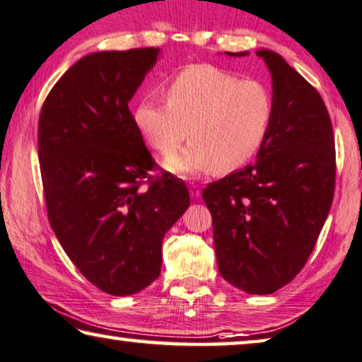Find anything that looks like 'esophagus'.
I'll return each instance as SVG.
<instances>
[{"instance_id":"34e87169","label":"esophagus","mask_w":362,"mask_h":362,"mask_svg":"<svg viewBox=\"0 0 362 362\" xmlns=\"http://www.w3.org/2000/svg\"><path fill=\"white\" fill-rule=\"evenodd\" d=\"M189 192H191V196L192 197H201V189H199V186L197 185H191L189 186Z\"/></svg>"}]
</instances>
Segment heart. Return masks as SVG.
Segmentation results:
<instances>
[{
	"instance_id": "1",
	"label": "heart",
	"mask_w": 362,
	"mask_h": 362,
	"mask_svg": "<svg viewBox=\"0 0 362 362\" xmlns=\"http://www.w3.org/2000/svg\"><path fill=\"white\" fill-rule=\"evenodd\" d=\"M166 104L142 101L134 120L151 148L170 156L187 135L192 142L173 156L176 173H228L258 153L274 119V98L259 80L238 76L212 65H192L165 88Z\"/></svg>"
}]
</instances>
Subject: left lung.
I'll list each match as a JSON object with an SVG mask.
<instances>
[{"instance_id": "left-lung-1", "label": "left lung", "mask_w": 362, "mask_h": 362, "mask_svg": "<svg viewBox=\"0 0 362 362\" xmlns=\"http://www.w3.org/2000/svg\"><path fill=\"white\" fill-rule=\"evenodd\" d=\"M256 55L272 76L269 134L255 165L209 182L202 199L220 274L261 296L289 284L305 266L333 202L337 153L320 93L276 52Z\"/></svg>"}]
</instances>
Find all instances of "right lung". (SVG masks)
<instances>
[{
    "mask_svg": "<svg viewBox=\"0 0 362 362\" xmlns=\"http://www.w3.org/2000/svg\"><path fill=\"white\" fill-rule=\"evenodd\" d=\"M158 54L146 47L83 57L40 109L49 222L76 269L117 297L160 276L165 233L191 202L185 182L151 158L129 109Z\"/></svg>",
    "mask_w": 362,
    "mask_h": 362,
    "instance_id": "add662e5",
    "label": "right lung"
}]
</instances>
